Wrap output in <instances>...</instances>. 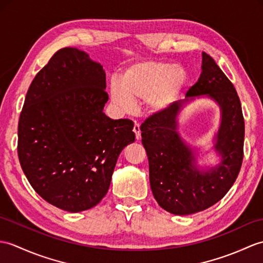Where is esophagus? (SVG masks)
I'll return each mask as SVG.
<instances>
[{
    "mask_svg": "<svg viewBox=\"0 0 263 263\" xmlns=\"http://www.w3.org/2000/svg\"><path fill=\"white\" fill-rule=\"evenodd\" d=\"M133 132H134V134H136V139H137V140L141 139V131H140V125H139L138 123L134 124V126H133Z\"/></svg>",
    "mask_w": 263,
    "mask_h": 263,
    "instance_id": "esophagus-1",
    "label": "esophagus"
}]
</instances>
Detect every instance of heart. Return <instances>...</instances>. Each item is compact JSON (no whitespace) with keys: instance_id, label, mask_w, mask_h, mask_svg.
Returning a JSON list of instances; mask_svg holds the SVG:
<instances>
[{"instance_id":"1","label":"heart","mask_w":263,"mask_h":263,"mask_svg":"<svg viewBox=\"0 0 263 263\" xmlns=\"http://www.w3.org/2000/svg\"><path fill=\"white\" fill-rule=\"evenodd\" d=\"M186 72L179 65L142 60L127 66L112 84L109 96L122 112H130L134 103L143 102L146 111L161 114L178 100L186 84Z\"/></svg>"}]
</instances>
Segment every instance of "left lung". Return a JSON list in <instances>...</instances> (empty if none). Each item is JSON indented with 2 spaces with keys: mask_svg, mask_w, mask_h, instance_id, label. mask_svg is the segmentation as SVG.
I'll return each mask as SVG.
<instances>
[{
  "mask_svg": "<svg viewBox=\"0 0 263 263\" xmlns=\"http://www.w3.org/2000/svg\"><path fill=\"white\" fill-rule=\"evenodd\" d=\"M201 56V74L186 99L175 102L164 113L151 115L140 127L152 194L163 210L175 215L194 214L221 200L233 186L243 160L244 119L240 99L215 60L206 52ZM199 97L214 100L221 111L213 147L221 161L200 170L196 164V149L180 137L176 120L185 104Z\"/></svg>",
  "mask_w": 263,
  "mask_h": 263,
  "instance_id": "obj_1",
  "label": "left lung"
}]
</instances>
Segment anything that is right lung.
I'll list each match as a JSON object with an SVG mask.
<instances>
[{"instance_id": "right-lung-1", "label": "right lung", "mask_w": 263, "mask_h": 263, "mask_svg": "<svg viewBox=\"0 0 263 263\" xmlns=\"http://www.w3.org/2000/svg\"><path fill=\"white\" fill-rule=\"evenodd\" d=\"M103 66L63 48L35 75L17 126V156L30 185L48 203L77 213L105 196L121 151L133 143V122L103 112Z\"/></svg>"}]
</instances>
